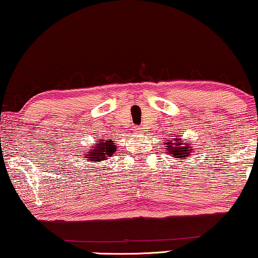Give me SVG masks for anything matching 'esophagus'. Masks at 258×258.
I'll return each instance as SVG.
<instances>
[{"label": "esophagus", "mask_w": 258, "mask_h": 258, "mask_svg": "<svg viewBox=\"0 0 258 258\" xmlns=\"http://www.w3.org/2000/svg\"><path fill=\"white\" fill-rule=\"evenodd\" d=\"M136 130H137V132H142V130H141L140 128H136Z\"/></svg>", "instance_id": "obj_1"}]
</instances>
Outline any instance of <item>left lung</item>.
I'll list each match as a JSON object with an SVG mask.
<instances>
[{
	"instance_id": "1",
	"label": "left lung",
	"mask_w": 258,
	"mask_h": 258,
	"mask_svg": "<svg viewBox=\"0 0 258 258\" xmlns=\"http://www.w3.org/2000/svg\"><path fill=\"white\" fill-rule=\"evenodd\" d=\"M174 137V136H171ZM165 149L176 160H188L190 153H192V146L190 143H184V140L175 137L172 140H165Z\"/></svg>"
}]
</instances>
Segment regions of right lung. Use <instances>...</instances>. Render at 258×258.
<instances>
[{
    "label": "right lung",
    "instance_id": "1",
    "mask_svg": "<svg viewBox=\"0 0 258 258\" xmlns=\"http://www.w3.org/2000/svg\"><path fill=\"white\" fill-rule=\"evenodd\" d=\"M116 151V146L111 140H100L94 144V147L86 151V158L88 161L94 163L96 161L107 160V157H110Z\"/></svg>",
    "mask_w": 258,
    "mask_h": 258
}]
</instances>
